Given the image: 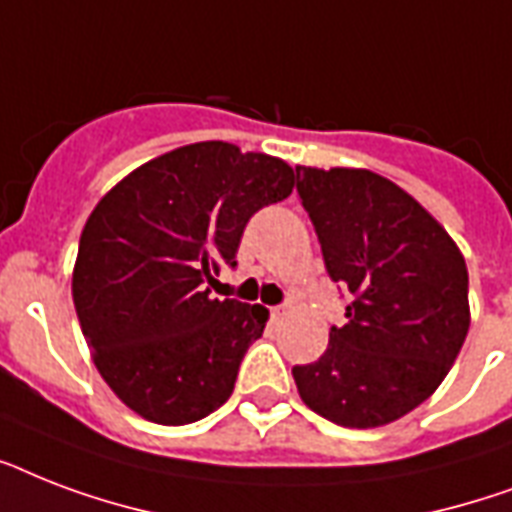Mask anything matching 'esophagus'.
<instances>
[{
    "label": "esophagus",
    "instance_id": "esophagus-1",
    "mask_svg": "<svg viewBox=\"0 0 512 512\" xmlns=\"http://www.w3.org/2000/svg\"><path fill=\"white\" fill-rule=\"evenodd\" d=\"M271 316H273V319H279V316H284V308H271Z\"/></svg>",
    "mask_w": 512,
    "mask_h": 512
}]
</instances>
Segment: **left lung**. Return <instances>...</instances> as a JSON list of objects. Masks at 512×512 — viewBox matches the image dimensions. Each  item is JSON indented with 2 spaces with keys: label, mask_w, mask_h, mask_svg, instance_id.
Listing matches in <instances>:
<instances>
[{
  "label": "left lung",
  "mask_w": 512,
  "mask_h": 512,
  "mask_svg": "<svg viewBox=\"0 0 512 512\" xmlns=\"http://www.w3.org/2000/svg\"><path fill=\"white\" fill-rule=\"evenodd\" d=\"M332 281L353 295L319 361L295 366L303 404L342 428H382L436 393L470 329L468 265L446 228L388 177L297 167Z\"/></svg>",
  "instance_id": "1"
}]
</instances>
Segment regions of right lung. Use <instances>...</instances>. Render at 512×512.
Returning <instances> with one entry per match:
<instances>
[{
	"mask_svg": "<svg viewBox=\"0 0 512 512\" xmlns=\"http://www.w3.org/2000/svg\"><path fill=\"white\" fill-rule=\"evenodd\" d=\"M284 159L223 140L122 177L84 223L71 295L100 377L143 420L188 425L228 401L263 305L209 297L257 209L287 199Z\"/></svg>",
	"mask_w": 512,
	"mask_h": 512,
	"instance_id": "obj_1",
	"label": "right lung"
}]
</instances>
